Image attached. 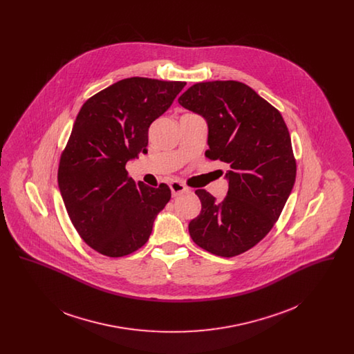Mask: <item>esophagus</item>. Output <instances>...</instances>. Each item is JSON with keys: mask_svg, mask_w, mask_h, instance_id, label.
Instances as JSON below:
<instances>
[{"mask_svg": "<svg viewBox=\"0 0 354 354\" xmlns=\"http://www.w3.org/2000/svg\"><path fill=\"white\" fill-rule=\"evenodd\" d=\"M169 188H171L172 196H180V195L188 192V188H187L182 182H178V180H174V182L169 185Z\"/></svg>", "mask_w": 354, "mask_h": 354, "instance_id": "esophagus-1", "label": "esophagus"}]
</instances>
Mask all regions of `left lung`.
Masks as SVG:
<instances>
[{
  "mask_svg": "<svg viewBox=\"0 0 354 354\" xmlns=\"http://www.w3.org/2000/svg\"><path fill=\"white\" fill-rule=\"evenodd\" d=\"M178 102L205 119V156L230 165L228 192L221 202L205 189L195 191L202 211L189 221V235L216 256L245 252L272 230L295 185L296 160L286 122L279 110L237 81L195 84Z\"/></svg>",
  "mask_w": 354,
  "mask_h": 354,
  "instance_id": "left-lung-1",
  "label": "left lung"
}]
</instances>
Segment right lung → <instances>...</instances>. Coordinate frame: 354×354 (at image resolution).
<instances>
[{
  "instance_id": "1",
  "label": "right lung",
  "mask_w": 354,
  "mask_h": 354,
  "mask_svg": "<svg viewBox=\"0 0 354 354\" xmlns=\"http://www.w3.org/2000/svg\"><path fill=\"white\" fill-rule=\"evenodd\" d=\"M185 82L133 77L84 102L61 155L58 187L77 232L97 252L122 257L145 245L171 189L135 183L126 163L147 151L149 127Z\"/></svg>"
}]
</instances>
